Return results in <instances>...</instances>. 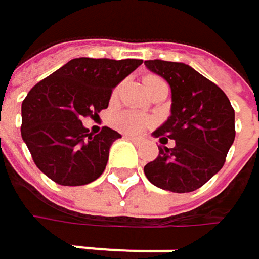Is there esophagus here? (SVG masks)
I'll return each instance as SVG.
<instances>
[{
  "label": "esophagus",
  "instance_id": "esophagus-1",
  "mask_svg": "<svg viewBox=\"0 0 259 259\" xmlns=\"http://www.w3.org/2000/svg\"><path fill=\"white\" fill-rule=\"evenodd\" d=\"M126 138L130 139V141H133V142H138V141L141 139V138H138V136H132V135H126Z\"/></svg>",
  "mask_w": 259,
  "mask_h": 259
}]
</instances>
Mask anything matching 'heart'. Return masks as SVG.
Returning a JSON list of instances; mask_svg holds the SVG:
<instances>
[{
	"label": "heart",
	"instance_id": "heart-1",
	"mask_svg": "<svg viewBox=\"0 0 259 259\" xmlns=\"http://www.w3.org/2000/svg\"><path fill=\"white\" fill-rule=\"evenodd\" d=\"M157 76H153V75H148L144 78V83H145V88L150 87L154 80H157ZM118 93V88L114 90V96H117ZM151 124V118H148L147 115L141 114V112H136V111H121L118 112L115 117H114V126L118 130L124 132V133H139L141 130H144L145 127H148Z\"/></svg>",
	"mask_w": 259,
	"mask_h": 259
}]
</instances>
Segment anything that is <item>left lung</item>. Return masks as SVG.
<instances>
[{
  "label": "left lung",
  "instance_id": "1",
  "mask_svg": "<svg viewBox=\"0 0 259 259\" xmlns=\"http://www.w3.org/2000/svg\"><path fill=\"white\" fill-rule=\"evenodd\" d=\"M145 66L168 80L171 117L154 132L159 156L144 166L154 186L174 193L199 189L219 172L235 138V114L227 94L210 79L183 63L148 60Z\"/></svg>",
  "mask_w": 259,
  "mask_h": 259
}]
</instances>
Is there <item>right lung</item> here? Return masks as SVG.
Segmentation results:
<instances>
[{
    "label": "right lung",
    "mask_w": 259,
    "mask_h": 259,
    "mask_svg": "<svg viewBox=\"0 0 259 259\" xmlns=\"http://www.w3.org/2000/svg\"><path fill=\"white\" fill-rule=\"evenodd\" d=\"M142 60L75 58L35 83L22 102L21 135L37 168L61 186H83L99 179L109 148L121 135L82 126L109 105L112 90Z\"/></svg>",
    "instance_id": "add662e5"
}]
</instances>
